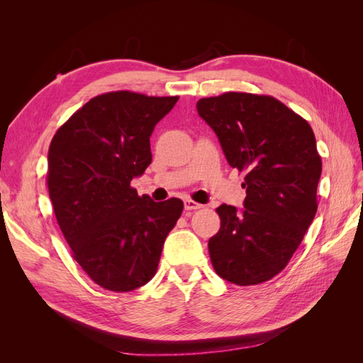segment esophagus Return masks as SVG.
Wrapping results in <instances>:
<instances>
[{
	"mask_svg": "<svg viewBox=\"0 0 363 363\" xmlns=\"http://www.w3.org/2000/svg\"><path fill=\"white\" fill-rule=\"evenodd\" d=\"M203 204L200 203H195L192 200H184V211H199V208H201Z\"/></svg>",
	"mask_w": 363,
	"mask_h": 363,
	"instance_id": "obj_1",
	"label": "esophagus"
}]
</instances>
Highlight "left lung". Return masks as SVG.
Returning <instances> with one entry per match:
<instances>
[{"mask_svg": "<svg viewBox=\"0 0 363 363\" xmlns=\"http://www.w3.org/2000/svg\"><path fill=\"white\" fill-rule=\"evenodd\" d=\"M199 115L232 168L245 171L244 208L221 204L208 255L221 279L248 286L288 265L316 213L321 157L313 130L268 95L227 92L201 98Z\"/></svg>", "mask_w": 363, "mask_h": 363, "instance_id": "obj_1", "label": "left lung"}]
</instances>
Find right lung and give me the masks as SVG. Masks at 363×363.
I'll return each mask as SVG.
<instances>
[{
	"label": "right lung",
	"instance_id": "right-lung-1",
	"mask_svg": "<svg viewBox=\"0 0 363 363\" xmlns=\"http://www.w3.org/2000/svg\"><path fill=\"white\" fill-rule=\"evenodd\" d=\"M179 96L128 91L79 108L48 150V191L74 259L96 284L130 292L157 271L183 201L156 203L130 186L151 163L150 136Z\"/></svg>",
	"mask_w": 363,
	"mask_h": 363
}]
</instances>
